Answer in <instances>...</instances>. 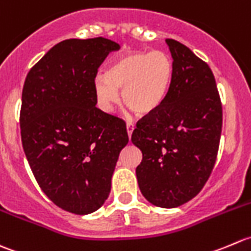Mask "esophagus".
Listing matches in <instances>:
<instances>
[{
	"mask_svg": "<svg viewBox=\"0 0 251 251\" xmlns=\"http://www.w3.org/2000/svg\"><path fill=\"white\" fill-rule=\"evenodd\" d=\"M134 128H135V126H134L133 122H126V133H128L129 138L131 136V133H133Z\"/></svg>",
	"mask_w": 251,
	"mask_h": 251,
	"instance_id": "34e87169",
	"label": "esophagus"
}]
</instances>
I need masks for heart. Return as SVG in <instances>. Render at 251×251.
Returning a JSON list of instances; mask_svg holds the SVG:
<instances>
[{
	"mask_svg": "<svg viewBox=\"0 0 251 251\" xmlns=\"http://www.w3.org/2000/svg\"><path fill=\"white\" fill-rule=\"evenodd\" d=\"M175 66L163 51H131L118 56L105 74L95 78V93L106 111L120 100L140 116L153 113L167 99L173 83Z\"/></svg>",
	"mask_w": 251,
	"mask_h": 251,
	"instance_id": "b5f03b06",
	"label": "heart"
}]
</instances>
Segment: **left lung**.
<instances>
[{"label": "left lung", "instance_id": "8db88e82", "mask_svg": "<svg viewBox=\"0 0 251 251\" xmlns=\"http://www.w3.org/2000/svg\"><path fill=\"white\" fill-rule=\"evenodd\" d=\"M175 66L167 99L136 123L131 143L143 160L136 167L141 194L158 207H177L199 194L217 157L222 103L206 62L185 45L166 39Z\"/></svg>", "mask_w": 251, "mask_h": 251}]
</instances>
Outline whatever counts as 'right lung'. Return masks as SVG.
I'll return each mask as SVG.
<instances>
[{
  "mask_svg": "<svg viewBox=\"0 0 251 251\" xmlns=\"http://www.w3.org/2000/svg\"><path fill=\"white\" fill-rule=\"evenodd\" d=\"M117 42L68 39L31 67L22 94V144L39 187L61 209L86 215L102 206L121 150L125 121L96 107L95 78Z\"/></svg>",
  "mask_w": 251,
  "mask_h": 251,
  "instance_id": "1",
  "label": "right lung"
}]
</instances>
